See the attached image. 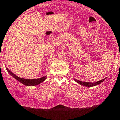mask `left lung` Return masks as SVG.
<instances>
[{
  "instance_id": "left-lung-1",
  "label": "left lung",
  "mask_w": 120,
  "mask_h": 120,
  "mask_svg": "<svg viewBox=\"0 0 120 120\" xmlns=\"http://www.w3.org/2000/svg\"><path fill=\"white\" fill-rule=\"evenodd\" d=\"M106 78L103 79H101L100 81H98L97 82H83V81H79L78 79H74L76 82H78V84H79L81 86H86V87H93V86H98L99 84H100V83H102L103 81Z\"/></svg>"
}]
</instances>
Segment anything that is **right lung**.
I'll list each match as a JSON object with an SVG mask.
<instances>
[{"label":"right lung","instance_id":"add662e5","mask_svg":"<svg viewBox=\"0 0 120 120\" xmlns=\"http://www.w3.org/2000/svg\"><path fill=\"white\" fill-rule=\"evenodd\" d=\"M6 70H7L8 72L12 76L13 78H14L15 79H17V81H18L19 82H20L21 83H22V84L25 85L26 86H37L38 84H41V82H44V81L47 78V76H44L43 77L41 78H38V79H25L22 78H20L19 76H17L16 75H15L14 73L12 72L11 71H9L7 68H6Z\"/></svg>","mask_w":120,"mask_h":120}]
</instances>
